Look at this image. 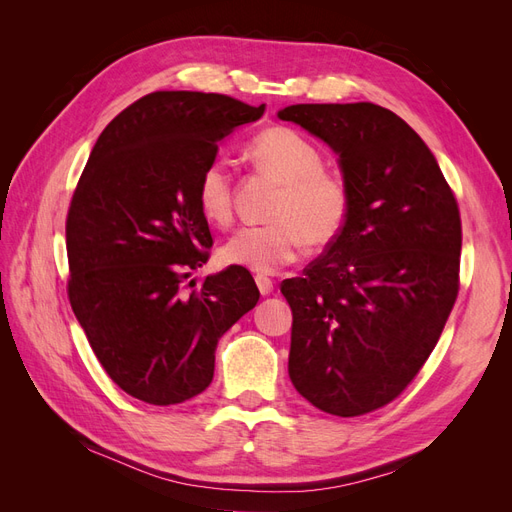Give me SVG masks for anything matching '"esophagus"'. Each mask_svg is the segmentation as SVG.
Masks as SVG:
<instances>
[{
	"label": "esophagus",
	"mask_w": 512,
	"mask_h": 512,
	"mask_svg": "<svg viewBox=\"0 0 512 512\" xmlns=\"http://www.w3.org/2000/svg\"><path fill=\"white\" fill-rule=\"evenodd\" d=\"M256 286L260 294H271L273 292V280L267 275H256Z\"/></svg>",
	"instance_id": "34e87169"
}]
</instances>
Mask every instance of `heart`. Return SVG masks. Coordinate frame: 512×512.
I'll use <instances>...</instances> for the list:
<instances>
[{
  "mask_svg": "<svg viewBox=\"0 0 512 512\" xmlns=\"http://www.w3.org/2000/svg\"><path fill=\"white\" fill-rule=\"evenodd\" d=\"M245 156L282 183L271 209V222L245 224L222 247L226 265L256 273H275L301 258L307 243L327 247L344 235L352 215V188L342 170L324 166V156L301 132L273 126L252 136ZM230 168L211 160L196 179V205L213 226L232 220Z\"/></svg>",
  "mask_w": 512,
  "mask_h": 512,
  "instance_id": "b5f03b06",
  "label": "heart"
}]
</instances>
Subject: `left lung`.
Segmentation results:
<instances>
[{
    "label": "left lung",
    "mask_w": 512,
    "mask_h": 512,
    "mask_svg": "<svg viewBox=\"0 0 512 512\" xmlns=\"http://www.w3.org/2000/svg\"><path fill=\"white\" fill-rule=\"evenodd\" d=\"M277 115L339 153L354 198L344 235L282 282L288 374L318 410L361 416L404 393L438 344L459 294V205L423 138L389 108L294 104Z\"/></svg>",
    "instance_id": "left-lung-1"
}]
</instances>
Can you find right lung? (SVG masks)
<instances>
[{
	"mask_svg": "<svg viewBox=\"0 0 512 512\" xmlns=\"http://www.w3.org/2000/svg\"><path fill=\"white\" fill-rule=\"evenodd\" d=\"M203 91H153L108 123L66 218L68 299L100 365L121 391L173 406L213 380L220 337L260 299L230 265L188 292L213 237L196 179L218 143L262 117Z\"/></svg>",
	"mask_w": 512,
	"mask_h": 512,
	"instance_id": "obj_1",
	"label": "right lung"
}]
</instances>
